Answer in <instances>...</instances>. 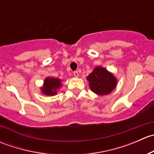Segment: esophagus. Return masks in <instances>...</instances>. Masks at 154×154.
Instances as JSON below:
<instances>
[{
  "label": "esophagus",
  "mask_w": 154,
  "mask_h": 154,
  "mask_svg": "<svg viewBox=\"0 0 154 154\" xmlns=\"http://www.w3.org/2000/svg\"><path fill=\"white\" fill-rule=\"evenodd\" d=\"M74 77H79V73L77 72V71H74Z\"/></svg>",
  "instance_id": "1"
}]
</instances>
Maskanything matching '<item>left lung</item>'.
Masks as SVG:
<instances>
[{
	"label": "left lung",
	"mask_w": 154,
	"mask_h": 154,
	"mask_svg": "<svg viewBox=\"0 0 154 154\" xmlns=\"http://www.w3.org/2000/svg\"><path fill=\"white\" fill-rule=\"evenodd\" d=\"M89 88L97 95L110 94L117 86V79L106 68L97 66L86 77Z\"/></svg>",
	"instance_id": "left-lung-1"
}]
</instances>
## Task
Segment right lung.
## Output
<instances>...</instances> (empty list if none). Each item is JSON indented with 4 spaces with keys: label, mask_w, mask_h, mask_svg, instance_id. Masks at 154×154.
Wrapping results in <instances>:
<instances>
[{
    "label": "right lung",
    "mask_w": 154,
    "mask_h": 154,
    "mask_svg": "<svg viewBox=\"0 0 154 154\" xmlns=\"http://www.w3.org/2000/svg\"><path fill=\"white\" fill-rule=\"evenodd\" d=\"M62 80L54 77H48L45 79L41 91L46 96H54L57 94L58 90L61 88Z\"/></svg>",
    "instance_id": "obj_1"
}]
</instances>
